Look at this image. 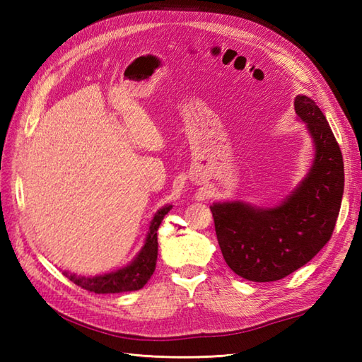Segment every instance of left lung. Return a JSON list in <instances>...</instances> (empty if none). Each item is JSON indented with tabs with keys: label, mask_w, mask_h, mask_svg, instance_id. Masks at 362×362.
Instances as JSON below:
<instances>
[{
	"label": "left lung",
	"mask_w": 362,
	"mask_h": 362,
	"mask_svg": "<svg viewBox=\"0 0 362 362\" xmlns=\"http://www.w3.org/2000/svg\"><path fill=\"white\" fill-rule=\"evenodd\" d=\"M296 113L316 144L308 177L280 206L257 210L241 202L211 206L226 263L250 281H276L305 266L329 241L344 193V160L324 113L308 96Z\"/></svg>",
	"instance_id": "8db88e82"
}]
</instances>
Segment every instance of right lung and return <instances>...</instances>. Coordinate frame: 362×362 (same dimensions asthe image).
<instances>
[{
  "mask_svg": "<svg viewBox=\"0 0 362 362\" xmlns=\"http://www.w3.org/2000/svg\"><path fill=\"white\" fill-rule=\"evenodd\" d=\"M169 210H171V205L161 209L156 216H153L144 247L141 249L140 255L134 259V263H130L127 267L119 269V271L107 275L91 276V279L68 274L65 275L82 289L95 292V294H118V292H130L141 289L151 279L153 271H156L158 250L157 230Z\"/></svg>",
  "mask_w": 362,
  "mask_h": 362,
  "instance_id": "add662e5",
  "label": "right lung"
}]
</instances>
